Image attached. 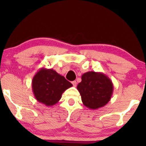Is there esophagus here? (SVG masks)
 I'll return each mask as SVG.
<instances>
[{"instance_id": "34e87169", "label": "esophagus", "mask_w": 146, "mask_h": 146, "mask_svg": "<svg viewBox=\"0 0 146 146\" xmlns=\"http://www.w3.org/2000/svg\"><path fill=\"white\" fill-rule=\"evenodd\" d=\"M72 84L73 86H74V87L76 86V85H77L76 81H73V82H72Z\"/></svg>"}]
</instances>
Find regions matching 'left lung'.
I'll return each mask as SVG.
<instances>
[{
    "label": "left lung",
    "mask_w": 146,
    "mask_h": 146,
    "mask_svg": "<svg viewBox=\"0 0 146 146\" xmlns=\"http://www.w3.org/2000/svg\"><path fill=\"white\" fill-rule=\"evenodd\" d=\"M77 89L83 104L89 109L97 110L110 100L113 85L104 73L90 71L82 76V81L78 84Z\"/></svg>",
    "instance_id": "8db88e82"
}]
</instances>
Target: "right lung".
<instances>
[{
    "label": "right lung",
    "instance_id": "add662e5",
    "mask_svg": "<svg viewBox=\"0 0 146 146\" xmlns=\"http://www.w3.org/2000/svg\"><path fill=\"white\" fill-rule=\"evenodd\" d=\"M72 84L53 69L42 68L32 81V88L38 102L46 106L58 103L64 92Z\"/></svg>",
    "mask_w": 146,
    "mask_h": 146
}]
</instances>
